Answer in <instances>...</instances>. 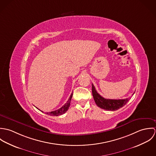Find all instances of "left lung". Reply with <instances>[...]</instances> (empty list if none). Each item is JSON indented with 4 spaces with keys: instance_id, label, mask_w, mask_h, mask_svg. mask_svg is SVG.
I'll use <instances>...</instances> for the list:
<instances>
[{
    "instance_id": "left-lung-1",
    "label": "left lung",
    "mask_w": 156,
    "mask_h": 156,
    "mask_svg": "<svg viewBox=\"0 0 156 156\" xmlns=\"http://www.w3.org/2000/svg\"><path fill=\"white\" fill-rule=\"evenodd\" d=\"M92 92L96 105L100 108L106 110L114 111L123 107L129 101L130 98L113 100L106 99L101 97L96 90L95 87L92 83Z\"/></svg>"
}]
</instances>
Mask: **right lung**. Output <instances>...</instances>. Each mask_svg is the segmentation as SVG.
I'll use <instances>...</instances> for the list:
<instances>
[{
    "mask_svg": "<svg viewBox=\"0 0 156 156\" xmlns=\"http://www.w3.org/2000/svg\"><path fill=\"white\" fill-rule=\"evenodd\" d=\"M72 96H73V93L71 94V95H70L69 99L68 100L67 103H66L62 107H61V108H59V109L56 110V111H54L47 112L46 114L49 115H51V116H59V115H62V114L65 113L68 110V109H69V105H70V102H71V100ZM37 109H38V108H37Z\"/></svg>",
    "mask_w": 156,
    "mask_h": 156,
    "instance_id": "right-lung-1",
    "label": "right lung"
}]
</instances>
